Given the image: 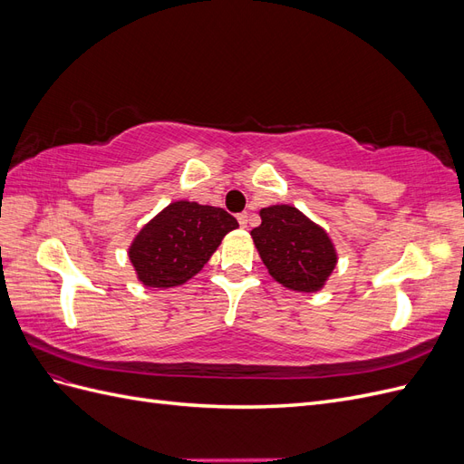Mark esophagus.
I'll use <instances>...</instances> for the list:
<instances>
[{"label":"esophagus","mask_w":464,"mask_h":464,"mask_svg":"<svg viewBox=\"0 0 464 464\" xmlns=\"http://www.w3.org/2000/svg\"><path fill=\"white\" fill-rule=\"evenodd\" d=\"M236 218H237V222H240L242 228H247V213H240Z\"/></svg>","instance_id":"1"}]
</instances>
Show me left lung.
<instances>
[{
    "mask_svg": "<svg viewBox=\"0 0 464 464\" xmlns=\"http://www.w3.org/2000/svg\"><path fill=\"white\" fill-rule=\"evenodd\" d=\"M259 217L251 237L269 275L290 290H321L336 266L327 232L292 205L265 207Z\"/></svg>",
    "mask_w": 464,
    "mask_h": 464,
    "instance_id": "left-lung-1",
    "label": "left lung"
}]
</instances>
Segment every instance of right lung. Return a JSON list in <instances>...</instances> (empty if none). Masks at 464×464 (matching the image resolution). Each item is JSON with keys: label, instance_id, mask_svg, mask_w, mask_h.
Wrapping results in <instances>:
<instances>
[{"label": "right lung", "instance_id": "add662e5", "mask_svg": "<svg viewBox=\"0 0 464 464\" xmlns=\"http://www.w3.org/2000/svg\"><path fill=\"white\" fill-rule=\"evenodd\" d=\"M237 220L220 207L176 201L135 236L130 259L150 288H172L198 275Z\"/></svg>", "mask_w": 464, "mask_h": 464}]
</instances>
